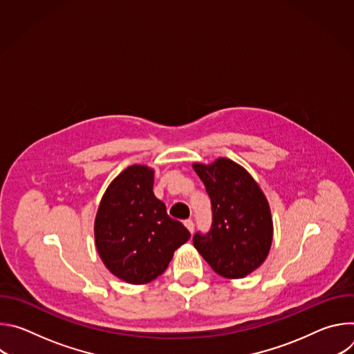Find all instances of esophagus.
I'll list each match as a JSON object with an SVG mask.
<instances>
[{"mask_svg": "<svg viewBox=\"0 0 354 354\" xmlns=\"http://www.w3.org/2000/svg\"><path fill=\"white\" fill-rule=\"evenodd\" d=\"M183 224H185V227L189 230V232H190V234H193V230H194V224H193V221H192V220H185V221H183Z\"/></svg>", "mask_w": 354, "mask_h": 354, "instance_id": "1", "label": "esophagus"}]
</instances>
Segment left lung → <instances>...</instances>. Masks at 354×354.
Instances as JSON below:
<instances>
[{"mask_svg":"<svg viewBox=\"0 0 354 354\" xmlns=\"http://www.w3.org/2000/svg\"><path fill=\"white\" fill-rule=\"evenodd\" d=\"M212 200V230L193 236V245L212 269L225 279H243L268 258L273 220L258 182L236 162L217 158L193 164Z\"/></svg>","mask_w":354,"mask_h":354,"instance_id":"1","label":"left lung"}]
</instances>
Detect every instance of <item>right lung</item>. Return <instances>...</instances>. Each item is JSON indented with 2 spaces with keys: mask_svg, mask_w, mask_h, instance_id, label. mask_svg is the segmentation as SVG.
Here are the masks:
<instances>
[{
  "mask_svg": "<svg viewBox=\"0 0 354 354\" xmlns=\"http://www.w3.org/2000/svg\"><path fill=\"white\" fill-rule=\"evenodd\" d=\"M154 169L131 165L108 186L93 234L104 265L120 280L145 284L161 276L190 232L167 214L153 192Z\"/></svg>",
  "mask_w": 354,
  "mask_h": 354,
  "instance_id": "1",
  "label": "right lung"
}]
</instances>
